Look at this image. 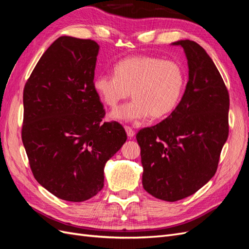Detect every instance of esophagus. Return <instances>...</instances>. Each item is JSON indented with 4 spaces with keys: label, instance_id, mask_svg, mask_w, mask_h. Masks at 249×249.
<instances>
[{
    "label": "esophagus",
    "instance_id": "34e87169",
    "mask_svg": "<svg viewBox=\"0 0 249 249\" xmlns=\"http://www.w3.org/2000/svg\"><path fill=\"white\" fill-rule=\"evenodd\" d=\"M124 130H125V132H126L127 137H129V138H133V137H134L135 132H134V130L132 129V127L125 125V126H124Z\"/></svg>",
    "mask_w": 249,
    "mask_h": 249
}]
</instances>
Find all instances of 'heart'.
<instances>
[{
	"label": "heart",
	"instance_id": "1",
	"mask_svg": "<svg viewBox=\"0 0 249 249\" xmlns=\"http://www.w3.org/2000/svg\"><path fill=\"white\" fill-rule=\"evenodd\" d=\"M114 76L99 74L92 86L107 106L114 108L132 94L133 101L110 113L118 122H135L149 115L162 118L175 110L183 93L185 73L175 61L150 56H134L114 65Z\"/></svg>",
	"mask_w": 249,
	"mask_h": 249
}]
</instances>
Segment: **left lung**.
<instances>
[{"mask_svg":"<svg viewBox=\"0 0 249 249\" xmlns=\"http://www.w3.org/2000/svg\"><path fill=\"white\" fill-rule=\"evenodd\" d=\"M184 49L189 79L171 114L137 134L142 185L156 198L190 196L213 178L229 136L230 96L213 60L198 43L178 40Z\"/></svg>","mask_w":249,"mask_h":249,"instance_id":"obj_1","label":"left lung"}]
</instances>
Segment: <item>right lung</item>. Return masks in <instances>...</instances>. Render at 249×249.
Here are the masks:
<instances>
[{"mask_svg": "<svg viewBox=\"0 0 249 249\" xmlns=\"http://www.w3.org/2000/svg\"><path fill=\"white\" fill-rule=\"evenodd\" d=\"M100 46L61 36L36 64L24 89L21 139L33 176L58 198L80 202L104 187V168L126 141L92 83Z\"/></svg>", "mask_w": 249, "mask_h": 249, "instance_id": "1", "label": "right lung"}]
</instances>
